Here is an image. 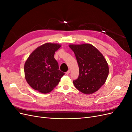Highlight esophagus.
I'll list each match as a JSON object with an SVG mask.
<instances>
[{
    "instance_id": "34e87169",
    "label": "esophagus",
    "mask_w": 132,
    "mask_h": 132,
    "mask_svg": "<svg viewBox=\"0 0 132 132\" xmlns=\"http://www.w3.org/2000/svg\"><path fill=\"white\" fill-rule=\"evenodd\" d=\"M70 72V70H68V71H67V72H66V74H67V75L69 74Z\"/></svg>"
}]
</instances>
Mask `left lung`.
Masks as SVG:
<instances>
[{
	"instance_id": "8db88e82",
	"label": "left lung",
	"mask_w": 132,
	"mask_h": 132,
	"mask_svg": "<svg viewBox=\"0 0 132 132\" xmlns=\"http://www.w3.org/2000/svg\"><path fill=\"white\" fill-rule=\"evenodd\" d=\"M75 54L79 68L75 87L85 94L97 91L104 84L109 73L106 60L96 48L90 44L69 45Z\"/></svg>"
}]
</instances>
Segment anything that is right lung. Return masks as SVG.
<instances>
[{
    "label": "right lung",
    "mask_w": 132,
    "mask_h": 132,
    "mask_svg": "<svg viewBox=\"0 0 132 132\" xmlns=\"http://www.w3.org/2000/svg\"><path fill=\"white\" fill-rule=\"evenodd\" d=\"M61 45L46 43L37 47L25 62L24 72L29 85L41 93L52 90L61 80L64 73L59 70L58 63L54 57L55 52Z\"/></svg>",
    "instance_id": "add662e5"
}]
</instances>
